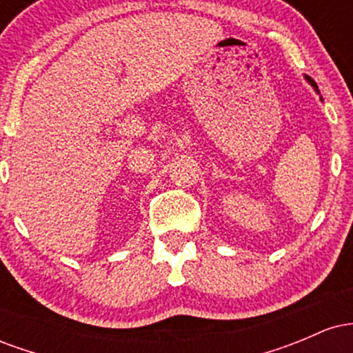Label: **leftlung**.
<instances>
[{
	"instance_id": "left-lung-1",
	"label": "left lung",
	"mask_w": 353,
	"mask_h": 353,
	"mask_svg": "<svg viewBox=\"0 0 353 353\" xmlns=\"http://www.w3.org/2000/svg\"><path fill=\"white\" fill-rule=\"evenodd\" d=\"M303 78H305V79H307V83H309V84H310V86L315 89V92H317V94H320V92H319V88H317V84H315V83H314V79H312V78H309V76H303ZM320 99H322V98H320Z\"/></svg>"
}]
</instances>
